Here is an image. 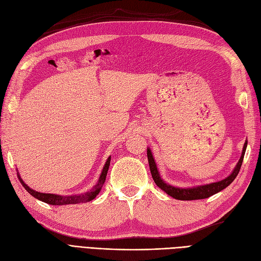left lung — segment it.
Listing matches in <instances>:
<instances>
[{"mask_svg":"<svg viewBox=\"0 0 261 261\" xmlns=\"http://www.w3.org/2000/svg\"><path fill=\"white\" fill-rule=\"evenodd\" d=\"M246 147H247V140L245 141L244 147H243V152L240 158V160L236 164L235 169L231 173L230 175L225 177L222 180L216 181V183H211V184H206V185H200V186H196V187H189V188H179V187H174L165 181L161 178L159 171L156 169V164L154 162L153 155L151 150L147 148V155H148V162H149V167H150V172H151L152 178L154 180V183L156 186L161 188L163 192L170 195L171 197L178 200H197V199H204L208 198V197L215 195L219 192L222 191L225 187L230 185L232 181L235 179V177L238 176L239 172L241 170L243 159H244V154L245 151H246Z\"/></svg>","mask_w":261,"mask_h":261,"instance_id":"1","label":"left lung"}]
</instances>
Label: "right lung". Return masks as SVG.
I'll return each mask as SVG.
<instances>
[{
  "instance_id": "add662e5",
  "label": "right lung",
  "mask_w": 261,
  "mask_h": 261,
  "mask_svg": "<svg viewBox=\"0 0 261 261\" xmlns=\"http://www.w3.org/2000/svg\"><path fill=\"white\" fill-rule=\"evenodd\" d=\"M110 162H111V156L108 158V160L105 164L103 170L101 172V175L98 179V183L93 186V188L91 189L90 192H87L84 194H80V195H69V196H60V195H55V194H44V193H39L31 189L28 185H26L23 183V180L21 179L20 175H17L19 178V181L21 183V185L23 186V188L31 195L34 196L35 198L41 200L45 203L49 204H53V206H63V204H76V203H81V202H87L90 201L92 199H94L97 197V195L100 193L102 186H103L105 181H106V177L108 174V170L110 167Z\"/></svg>"
}]
</instances>
